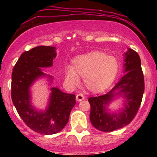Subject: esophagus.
I'll list each match as a JSON object with an SVG mask.
<instances>
[{
	"instance_id": "esophagus-1",
	"label": "esophagus",
	"mask_w": 157,
	"mask_h": 157,
	"mask_svg": "<svg viewBox=\"0 0 157 157\" xmlns=\"http://www.w3.org/2000/svg\"><path fill=\"white\" fill-rule=\"evenodd\" d=\"M84 99H85V97L82 94H77L76 96L77 101H79V102L82 101V100H83Z\"/></svg>"
}]
</instances>
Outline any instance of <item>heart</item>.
Wrapping results in <instances>:
<instances>
[{
  "mask_svg": "<svg viewBox=\"0 0 157 157\" xmlns=\"http://www.w3.org/2000/svg\"><path fill=\"white\" fill-rule=\"evenodd\" d=\"M119 61L113 56L101 52H91L75 57L72 66L66 68V79L71 86L80 83L79 76L85 77L86 87L93 92H102L108 89L117 76Z\"/></svg>",
  "mask_w": 157,
  "mask_h": 157,
  "instance_id": "obj_1",
  "label": "heart"
}]
</instances>
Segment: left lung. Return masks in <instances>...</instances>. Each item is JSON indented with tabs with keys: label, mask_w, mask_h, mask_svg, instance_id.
I'll return each instance as SVG.
<instances>
[{
	"label": "left lung",
	"mask_w": 157,
	"mask_h": 157,
	"mask_svg": "<svg viewBox=\"0 0 157 157\" xmlns=\"http://www.w3.org/2000/svg\"><path fill=\"white\" fill-rule=\"evenodd\" d=\"M124 68L126 74L111 91L89 98L90 120L97 130L111 132L125 127L134 120L140 109L145 90L144 75L140 56L131 48L125 54ZM116 96L124 98V108L118 113L111 114L106 106Z\"/></svg>",
	"instance_id": "1"
}]
</instances>
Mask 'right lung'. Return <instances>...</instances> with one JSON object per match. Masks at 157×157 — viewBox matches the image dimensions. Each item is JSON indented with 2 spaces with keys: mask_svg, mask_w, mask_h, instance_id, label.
Listing matches in <instances>:
<instances>
[{
  "mask_svg": "<svg viewBox=\"0 0 157 157\" xmlns=\"http://www.w3.org/2000/svg\"><path fill=\"white\" fill-rule=\"evenodd\" d=\"M53 46H40L24 52L14 66L12 73V100L19 116L29 128L45 135L60 132L68 122L70 112L76 103L75 95L52 88L49 103L44 111L36 110L31 104L32 84L41 77H52L43 72L50 67L57 53Z\"/></svg>",
  "mask_w": 157,
  "mask_h": 157,
  "instance_id": "obj_1",
  "label": "right lung"
}]
</instances>
